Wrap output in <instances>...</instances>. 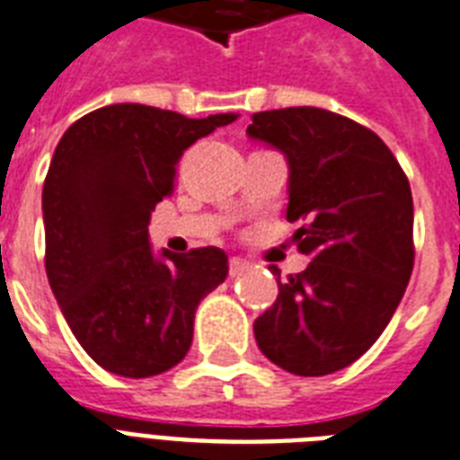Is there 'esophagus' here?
Returning <instances> with one entry per match:
<instances>
[{"instance_id": "34e87169", "label": "esophagus", "mask_w": 460, "mask_h": 460, "mask_svg": "<svg viewBox=\"0 0 460 460\" xmlns=\"http://www.w3.org/2000/svg\"><path fill=\"white\" fill-rule=\"evenodd\" d=\"M249 269H252V263H249L247 259H240V256H233V259H230V276H233V279L242 276V273Z\"/></svg>"}]
</instances>
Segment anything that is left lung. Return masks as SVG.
I'll list each match as a JSON object with an SVG mask.
<instances>
[{"instance_id": "1", "label": "left lung", "mask_w": 460, "mask_h": 460, "mask_svg": "<svg viewBox=\"0 0 460 460\" xmlns=\"http://www.w3.org/2000/svg\"><path fill=\"white\" fill-rule=\"evenodd\" d=\"M247 134L286 155V218L312 256L286 280L273 269L279 297L254 322L256 343L286 372L333 375L382 336L411 280V184L375 131L329 110L256 112Z\"/></svg>"}]
</instances>
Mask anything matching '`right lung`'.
<instances>
[{
    "instance_id": "obj_1",
    "label": "right lung",
    "mask_w": 460,
    "mask_h": 460,
    "mask_svg": "<svg viewBox=\"0 0 460 460\" xmlns=\"http://www.w3.org/2000/svg\"><path fill=\"white\" fill-rule=\"evenodd\" d=\"M234 119L117 102L57 144L42 187L45 270L71 333L112 375L146 379L181 362L199 302L226 280L223 249L155 254L148 223L184 151Z\"/></svg>"
}]
</instances>
